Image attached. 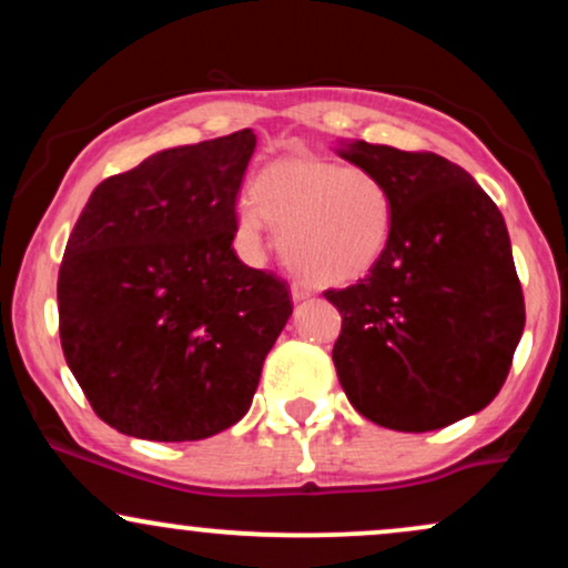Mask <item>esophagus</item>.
Here are the masks:
<instances>
[{
    "instance_id": "34e87169",
    "label": "esophagus",
    "mask_w": 568,
    "mask_h": 568,
    "mask_svg": "<svg viewBox=\"0 0 568 568\" xmlns=\"http://www.w3.org/2000/svg\"><path fill=\"white\" fill-rule=\"evenodd\" d=\"M291 296H293V302H304V298L312 296V288L306 283H293L291 285Z\"/></svg>"
}]
</instances>
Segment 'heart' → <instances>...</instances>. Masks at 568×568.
I'll return each instance as SVG.
<instances>
[{
    "label": "heart",
    "instance_id": "b5f03b06",
    "mask_svg": "<svg viewBox=\"0 0 568 568\" xmlns=\"http://www.w3.org/2000/svg\"><path fill=\"white\" fill-rule=\"evenodd\" d=\"M237 237L262 247L266 224L280 230V253L293 272L323 285L357 283L382 262L393 240V194L366 168L315 158L275 160L237 207Z\"/></svg>",
    "mask_w": 568,
    "mask_h": 568
}]
</instances>
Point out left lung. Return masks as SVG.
Masks as SVG:
<instances>
[{
	"mask_svg": "<svg viewBox=\"0 0 568 568\" xmlns=\"http://www.w3.org/2000/svg\"><path fill=\"white\" fill-rule=\"evenodd\" d=\"M342 160L393 194L387 253L368 277L325 291L342 315L334 366L349 403L376 425L429 433L497 397L524 336L510 234L465 168L438 154L338 141Z\"/></svg>",
	"mask_w": 568,
	"mask_h": 568,
	"instance_id": "1",
	"label": "left lung"
}]
</instances>
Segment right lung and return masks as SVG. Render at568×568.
Returning a JSON list of instances; mask_svg holds the SVG:
<instances>
[{
	"mask_svg": "<svg viewBox=\"0 0 568 568\" xmlns=\"http://www.w3.org/2000/svg\"><path fill=\"white\" fill-rule=\"evenodd\" d=\"M251 128L162 149L101 181L58 272L67 366L130 438L202 440L251 408L288 323L285 280L234 253Z\"/></svg>",
	"mask_w": 568,
	"mask_h": 568,
	"instance_id": "add662e5",
	"label": "right lung"
}]
</instances>
